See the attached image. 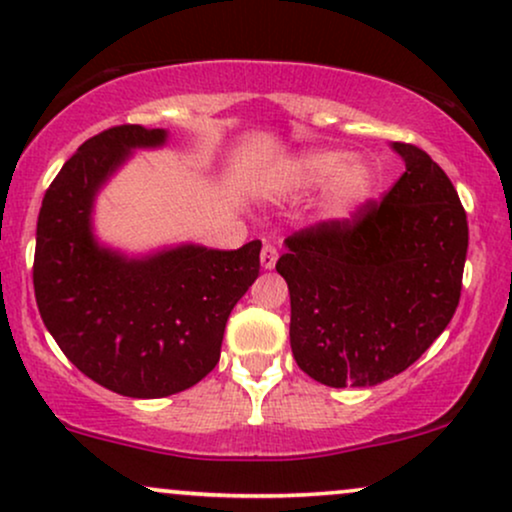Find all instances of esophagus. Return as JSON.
Segmentation results:
<instances>
[{
    "label": "esophagus",
    "instance_id": "1",
    "mask_svg": "<svg viewBox=\"0 0 512 512\" xmlns=\"http://www.w3.org/2000/svg\"><path fill=\"white\" fill-rule=\"evenodd\" d=\"M275 263H277V246L263 244V249H261V266L266 268V270H270V268H275Z\"/></svg>",
    "mask_w": 512,
    "mask_h": 512
}]
</instances>
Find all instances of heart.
<instances>
[{
    "label": "heart",
    "instance_id": "b5f03b06",
    "mask_svg": "<svg viewBox=\"0 0 512 512\" xmlns=\"http://www.w3.org/2000/svg\"><path fill=\"white\" fill-rule=\"evenodd\" d=\"M294 180L304 187L327 185V204L334 213H346L356 208L370 194L372 175L370 166L361 159H346L339 151H308L294 163Z\"/></svg>",
    "mask_w": 512,
    "mask_h": 512
}]
</instances>
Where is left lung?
<instances>
[{"instance_id": "8db88e82", "label": "left lung", "mask_w": 512, "mask_h": 512, "mask_svg": "<svg viewBox=\"0 0 512 512\" xmlns=\"http://www.w3.org/2000/svg\"><path fill=\"white\" fill-rule=\"evenodd\" d=\"M406 173L382 201L285 239L294 361L327 387H375L413 365L456 313L468 216L449 175L394 142Z\"/></svg>"}]
</instances>
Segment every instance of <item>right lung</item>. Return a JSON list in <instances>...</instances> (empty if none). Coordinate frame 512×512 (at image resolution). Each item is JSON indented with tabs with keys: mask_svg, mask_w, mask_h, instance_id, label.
I'll list each match as a JSON object with an SVG mask.
<instances>
[{
	"mask_svg": "<svg viewBox=\"0 0 512 512\" xmlns=\"http://www.w3.org/2000/svg\"><path fill=\"white\" fill-rule=\"evenodd\" d=\"M168 132L116 125L63 163L37 218L35 299L47 330L80 372L132 399L194 387L216 368L230 311L261 270V242L237 251L182 244L144 258L99 246L92 204L132 149Z\"/></svg>",
	"mask_w": 512,
	"mask_h": 512,
	"instance_id": "obj_1",
	"label": "right lung"
}]
</instances>
